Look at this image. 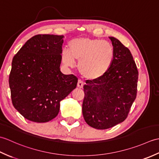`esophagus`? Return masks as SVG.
Here are the masks:
<instances>
[{
	"instance_id": "obj_1",
	"label": "esophagus",
	"mask_w": 159,
	"mask_h": 159,
	"mask_svg": "<svg viewBox=\"0 0 159 159\" xmlns=\"http://www.w3.org/2000/svg\"><path fill=\"white\" fill-rule=\"evenodd\" d=\"M84 85V83L81 81L80 80H78V83H77V87H79V88H83Z\"/></svg>"
}]
</instances>
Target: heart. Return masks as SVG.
Listing matches in <instances>:
<instances>
[{
  "label": "heart",
  "instance_id": "obj_1",
  "mask_svg": "<svg viewBox=\"0 0 159 159\" xmlns=\"http://www.w3.org/2000/svg\"><path fill=\"white\" fill-rule=\"evenodd\" d=\"M68 48L69 50L64 49L61 52L63 63L66 67H73L78 61L79 72L86 79H100L113 62L114 48L105 40L80 37L72 39Z\"/></svg>",
  "mask_w": 159,
  "mask_h": 159
}]
</instances>
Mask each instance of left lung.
I'll use <instances>...</instances> for the list:
<instances>
[{"label": "left lung", "mask_w": 159, "mask_h": 159, "mask_svg": "<svg viewBox=\"0 0 159 159\" xmlns=\"http://www.w3.org/2000/svg\"><path fill=\"white\" fill-rule=\"evenodd\" d=\"M113 62L100 79L83 86V115L87 124L104 130L122 122L136 98L138 70L130 51L113 37Z\"/></svg>", "instance_id": "obj_1"}]
</instances>
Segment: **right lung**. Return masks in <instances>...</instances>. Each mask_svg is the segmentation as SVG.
Returning a JSON list of instances; mask_svg holds the SVG:
<instances>
[{
    "instance_id": "add662e5",
    "label": "right lung",
    "mask_w": 159,
    "mask_h": 159,
    "mask_svg": "<svg viewBox=\"0 0 159 159\" xmlns=\"http://www.w3.org/2000/svg\"><path fill=\"white\" fill-rule=\"evenodd\" d=\"M63 35H37L11 63L9 83L13 105L34 122H47L59 112L60 102L76 87L78 79L60 70Z\"/></svg>"
}]
</instances>
